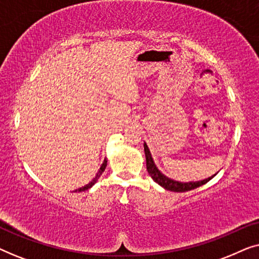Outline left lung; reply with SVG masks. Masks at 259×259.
<instances>
[{"label": "left lung", "mask_w": 259, "mask_h": 259, "mask_svg": "<svg viewBox=\"0 0 259 259\" xmlns=\"http://www.w3.org/2000/svg\"><path fill=\"white\" fill-rule=\"evenodd\" d=\"M144 150H145V155H146V167H147L148 175L151 176V178L153 179L155 183L164 187L165 190L173 191V192H186V191L194 190V189H197V187L204 185V184H206L208 180H211L215 176L214 175L207 179L200 180V182H190V183L176 182V180L169 179L166 176L162 175V173L157 168L153 159H152L151 152H150V150H148L146 143L144 144Z\"/></svg>", "instance_id": "8db88e82"}]
</instances>
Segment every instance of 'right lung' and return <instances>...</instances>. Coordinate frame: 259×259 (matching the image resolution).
<instances>
[{
  "instance_id": "1",
  "label": "right lung",
  "mask_w": 259,
  "mask_h": 259,
  "mask_svg": "<svg viewBox=\"0 0 259 259\" xmlns=\"http://www.w3.org/2000/svg\"><path fill=\"white\" fill-rule=\"evenodd\" d=\"M106 166H107V160H104V162H102V165H101V167H100V169H99V172H98V175H97V177H95V178L92 180V182L90 183V184H87L86 186H83V187H80L79 190H75V192L76 191H86V190H88V189H91L92 186L94 185L95 183H97V180L99 179V177H100L101 175H102V172L105 171V168H106Z\"/></svg>"
}]
</instances>
